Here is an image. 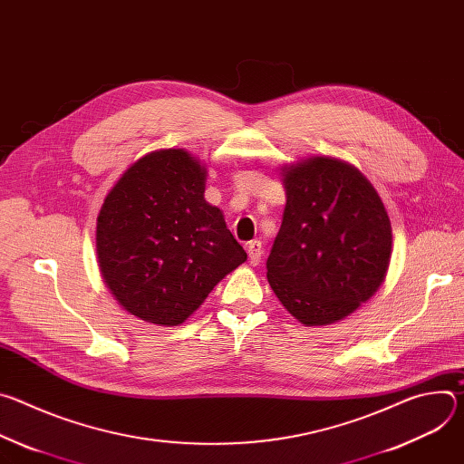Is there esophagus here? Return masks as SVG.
<instances>
[{"label":"esophagus","instance_id":"esophagus-1","mask_svg":"<svg viewBox=\"0 0 464 464\" xmlns=\"http://www.w3.org/2000/svg\"><path fill=\"white\" fill-rule=\"evenodd\" d=\"M246 251L249 255V262L253 264V266H256V264L260 262V256H262V242L260 240H251L246 244Z\"/></svg>","mask_w":464,"mask_h":464}]
</instances>
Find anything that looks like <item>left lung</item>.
I'll return each mask as SVG.
<instances>
[{"label":"left lung","mask_w":464,"mask_h":464,"mask_svg":"<svg viewBox=\"0 0 464 464\" xmlns=\"http://www.w3.org/2000/svg\"><path fill=\"white\" fill-rule=\"evenodd\" d=\"M283 224L268 256V283L304 326L336 323L382 286L392 231L382 198L351 163L312 156L281 169Z\"/></svg>","instance_id":"8db88e82"}]
</instances>
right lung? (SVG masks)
<instances>
[{"label": "right lung", "mask_w": 464, "mask_h": 464, "mask_svg": "<svg viewBox=\"0 0 464 464\" xmlns=\"http://www.w3.org/2000/svg\"><path fill=\"white\" fill-rule=\"evenodd\" d=\"M208 169L183 149L131 163L97 217V262L115 301L160 326L181 324L247 258L208 204Z\"/></svg>", "instance_id": "right-lung-1"}]
</instances>
